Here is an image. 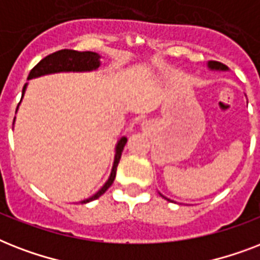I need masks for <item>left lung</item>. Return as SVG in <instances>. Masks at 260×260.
I'll return each mask as SVG.
<instances>
[{
  "mask_svg": "<svg viewBox=\"0 0 260 260\" xmlns=\"http://www.w3.org/2000/svg\"><path fill=\"white\" fill-rule=\"evenodd\" d=\"M208 69H209V70H213V71H226L228 70V67H226L225 64H222V63H220V62H216V60H210V62H208ZM160 196H162L165 200H167V201L173 202L171 200H169L167 197H165L163 194H160Z\"/></svg>",
  "mask_w": 260,
  "mask_h": 260,
  "instance_id": "left-lung-1",
  "label": "left lung"
}]
</instances>
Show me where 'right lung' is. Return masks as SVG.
I'll use <instances>...</instances> for the list:
<instances>
[{"instance_id":"add662e5","label":"right lung","mask_w":260,"mask_h":260,"mask_svg":"<svg viewBox=\"0 0 260 260\" xmlns=\"http://www.w3.org/2000/svg\"><path fill=\"white\" fill-rule=\"evenodd\" d=\"M100 59H101V56H100L97 52H91V51H85V52H78V51L73 50L58 51V52H54V54L48 55V56H46L44 59H42V60L30 70L29 75H28V79L39 78V77H43V75L48 74H56V73H89V71L97 70L98 67L101 66ZM26 86H28V83H25L24 87H22L21 100L22 97H24V94H25ZM18 105H20V104H18ZM17 109H16V112H17ZM126 140H128V139H126L125 136H122V138H120L117 140V144H116V148H114L113 166H112V171H110V175L109 178H108V181L104 183V186L98 190L97 193L93 194L91 197L81 201V204H87V202L97 200V198L101 197L102 194L105 193L106 190L112 186L114 178H116V171H117L118 162H120V158H121L122 150H124V146L126 144Z\"/></svg>"}]
</instances>
